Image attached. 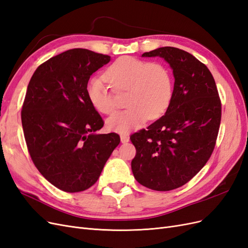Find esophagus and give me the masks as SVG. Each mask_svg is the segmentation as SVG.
<instances>
[{
    "instance_id": "1",
    "label": "esophagus",
    "mask_w": 248,
    "mask_h": 248,
    "mask_svg": "<svg viewBox=\"0 0 248 248\" xmlns=\"http://www.w3.org/2000/svg\"><path fill=\"white\" fill-rule=\"evenodd\" d=\"M120 139H121L122 144H126V142L129 141V137L126 136V134H121V136H120Z\"/></svg>"
}]
</instances>
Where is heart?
I'll return each instance as SVG.
<instances>
[{"label":"heart","instance_id":"obj_1","mask_svg":"<svg viewBox=\"0 0 248 248\" xmlns=\"http://www.w3.org/2000/svg\"><path fill=\"white\" fill-rule=\"evenodd\" d=\"M103 78L115 93L126 92L124 111L109 117L108 128L118 133H129L144 124L148 118L154 120L168 109L172 97V77L166 65L149 63L132 57L117 59L103 74ZM91 106L101 114L116 109L112 95L99 78L87 86Z\"/></svg>","mask_w":248,"mask_h":248}]
</instances>
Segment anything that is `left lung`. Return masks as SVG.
Masks as SVG:
<instances>
[{
	"mask_svg": "<svg viewBox=\"0 0 248 248\" xmlns=\"http://www.w3.org/2000/svg\"><path fill=\"white\" fill-rule=\"evenodd\" d=\"M141 57L162 58L175 84L166 115L130 137L137 149L131 170L142 186L169 191L188 182L211 156L221 103L211 72L189 52L164 46Z\"/></svg>",
	"mask_w": 248,
	"mask_h": 248,
	"instance_id": "1",
	"label": "left lung"
}]
</instances>
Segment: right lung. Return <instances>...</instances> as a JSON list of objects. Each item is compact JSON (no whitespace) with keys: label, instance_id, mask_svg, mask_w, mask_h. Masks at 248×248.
<instances>
[{"label":"right lung","instance_id":"1","mask_svg":"<svg viewBox=\"0 0 248 248\" xmlns=\"http://www.w3.org/2000/svg\"><path fill=\"white\" fill-rule=\"evenodd\" d=\"M110 57L73 48L41 64L30 80L21 124L31 158L57 188L79 192L98 180L120 144L117 133H97L103 121L87 96L90 77Z\"/></svg>","mask_w":248,"mask_h":248}]
</instances>
